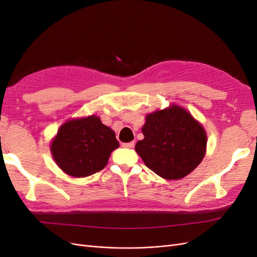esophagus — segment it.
<instances>
[{
  "mask_svg": "<svg viewBox=\"0 0 257 257\" xmlns=\"http://www.w3.org/2000/svg\"><path fill=\"white\" fill-rule=\"evenodd\" d=\"M135 143L134 142H131V143H123L122 147L123 148H128V149H132V148H134Z\"/></svg>",
  "mask_w": 257,
  "mask_h": 257,
  "instance_id": "esophagus-1",
  "label": "esophagus"
}]
</instances>
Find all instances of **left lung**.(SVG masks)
Instances as JSON below:
<instances>
[{
	"instance_id": "1",
	"label": "left lung",
	"mask_w": 257,
	"mask_h": 257,
	"mask_svg": "<svg viewBox=\"0 0 257 257\" xmlns=\"http://www.w3.org/2000/svg\"><path fill=\"white\" fill-rule=\"evenodd\" d=\"M142 132L145 137L137 142L136 152L148 168L167 180L188 176L206 154L205 128L178 105L147 114Z\"/></svg>"
}]
</instances>
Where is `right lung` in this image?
Here are the masks:
<instances>
[{"mask_svg":"<svg viewBox=\"0 0 257 257\" xmlns=\"http://www.w3.org/2000/svg\"><path fill=\"white\" fill-rule=\"evenodd\" d=\"M116 148L119 142L114 132L92 114L62 124L52 139L50 151L65 174L83 178L102 170Z\"/></svg>","mask_w":257,"mask_h":257,"instance_id":"right-lung-1","label":"right lung"}]
</instances>
